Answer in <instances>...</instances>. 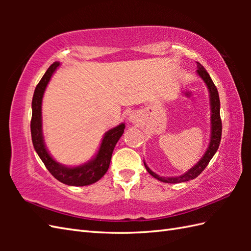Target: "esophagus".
Returning a JSON list of instances; mask_svg holds the SVG:
<instances>
[{"mask_svg": "<svg viewBox=\"0 0 251 251\" xmlns=\"http://www.w3.org/2000/svg\"><path fill=\"white\" fill-rule=\"evenodd\" d=\"M129 121L132 123H137L138 122V114L137 113H131L129 115Z\"/></svg>", "mask_w": 251, "mask_h": 251, "instance_id": "esophagus-1", "label": "esophagus"}]
</instances>
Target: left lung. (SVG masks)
Segmentation results:
<instances>
[{"mask_svg": "<svg viewBox=\"0 0 251 251\" xmlns=\"http://www.w3.org/2000/svg\"><path fill=\"white\" fill-rule=\"evenodd\" d=\"M197 63V74L202 78V81L205 82L207 85V88L209 90V98H210V122H211V132H210V142L209 147H208L206 153L204 154L197 164L194 167H192L190 170H188L185 174L178 176V177H159L158 175L153 173L152 170L147 166L145 163L146 169L148 173L150 174L152 177L156 178L157 180L162 181V182L166 183H180V182H185V181H189L192 179H195L197 176L201 174L202 170H204L207 165L209 164L210 159L212 156L215 155L217 152L218 148L220 146L221 141V135H222V122L220 117V99H219V94H218V89L216 85L212 82L211 77L209 74L206 71V69L202 67L200 62Z\"/></svg>", "mask_w": 251, "mask_h": 251, "instance_id": "obj_1", "label": "left lung"}]
</instances>
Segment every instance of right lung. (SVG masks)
Masks as SVG:
<instances>
[{
    "mask_svg": "<svg viewBox=\"0 0 251 251\" xmlns=\"http://www.w3.org/2000/svg\"><path fill=\"white\" fill-rule=\"evenodd\" d=\"M59 62H54L47 69V71L41 78L39 84L36 85L33 99H32V119H31V137L33 147L40 156L42 162L44 163L45 167L54 177L60 181V182L73 185V186H83L89 185L97 182L108 172L110 166L112 153H113L114 147L122 137L125 129V124H122L110 129L104 134V137L101 142L98 153L96 156L87 163L81 166L67 167L56 162L50 156L47 151L44 143V137L42 134V99L46 89L47 84L56 69L59 67Z\"/></svg>",
    "mask_w": 251,
    "mask_h": 251,
    "instance_id": "obj_1",
    "label": "right lung"
}]
</instances>
